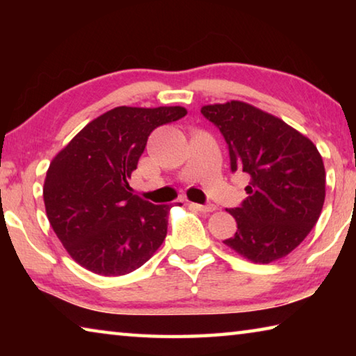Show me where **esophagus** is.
Wrapping results in <instances>:
<instances>
[{"label": "esophagus", "instance_id": "esophagus-1", "mask_svg": "<svg viewBox=\"0 0 356 356\" xmlns=\"http://www.w3.org/2000/svg\"><path fill=\"white\" fill-rule=\"evenodd\" d=\"M190 206H191L193 209L200 210V212H206V213H209V212H215V210H216V206H213V204H207V206H202V204L190 202Z\"/></svg>", "mask_w": 356, "mask_h": 356}]
</instances>
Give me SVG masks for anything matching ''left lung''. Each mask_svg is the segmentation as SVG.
Returning a JSON list of instances; mask_svg holds the SVG:
<instances>
[{
	"label": "left lung",
	"mask_w": 356,
	"mask_h": 356,
	"mask_svg": "<svg viewBox=\"0 0 356 356\" xmlns=\"http://www.w3.org/2000/svg\"><path fill=\"white\" fill-rule=\"evenodd\" d=\"M201 113L225 136L231 171L250 176L248 197L226 209L237 232L225 245L254 264L286 257L321 216L325 166L309 138L284 120L240 100L204 105Z\"/></svg>",
	"instance_id": "8db88e82"
}]
</instances>
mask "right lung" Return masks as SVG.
<instances>
[{
    "instance_id": "obj_1",
    "label": "right lung",
    "mask_w": 356,
    "mask_h": 356,
    "mask_svg": "<svg viewBox=\"0 0 356 356\" xmlns=\"http://www.w3.org/2000/svg\"><path fill=\"white\" fill-rule=\"evenodd\" d=\"M185 114L184 106L113 108L51 160L44 182L47 216L81 267L104 276L127 275L163 243L171 206L134 195L129 179L152 130Z\"/></svg>"
}]
</instances>
